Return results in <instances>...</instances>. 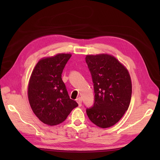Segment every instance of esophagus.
<instances>
[{
    "mask_svg": "<svg viewBox=\"0 0 160 160\" xmlns=\"http://www.w3.org/2000/svg\"><path fill=\"white\" fill-rule=\"evenodd\" d=\"M76 102H78V106H79V107H80L81 105H82V98H77V99H76Z\"/></svg>",
    "mask_w": 160,
    "mask_h": 160,
    "instance_id": "obj_1",
    "label": "esophagus"
}]
</instances>
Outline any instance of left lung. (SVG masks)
I'll list each match as a JSON object with an SVG mask.
<instances>
[{
	"instance_id": "left-lung-1",
	"label": "left lung",
	"mask_w": 160,
	"mask_h": 160,
	"mask_svg": "<svg viewBox=\"0 0 160 160\" xmlns=\"http://www.w3.org/2000/svg\"><path fill=\"white\" fill-rule=\"evenodd\" d=\"M95 93L93 107L87 108L89 120L100 128L111 127L120 120L131 102L132 83L128 69L107 53L87 55Z\"/></svg>"
}]
</instances>
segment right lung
I'll return each mask as SVG.
<instances>
[{"label":"right lung","instance_id":"right-lung-1","mask_svg":"<svg viewBox=\"0 0 160 160\" xmlns=\"http://www.w3.org/2000/svg\"><path fill=\"white\" fill-rule=\"evenodd\" d=\"M71 53H58L40 59L30 76L28 95L33 113L44 124L55 126L62 123L78 106L70 99L62 73Z\"/></svg>","mask_w":160,"mask_h":160}]
</instances>
